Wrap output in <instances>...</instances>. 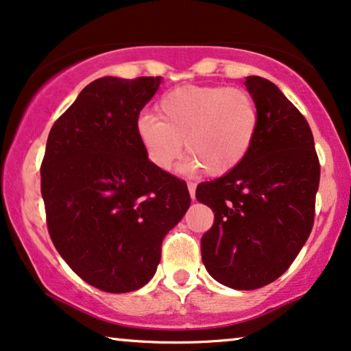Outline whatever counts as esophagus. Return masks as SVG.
Returning <instances> with one entry per match:
<instances>
[{
  "label": "esophagus",
  "instance_id": "esophagus-1",
  "mask_svg": "<svg viewBox=\"0 0 351 351\" xmlns=\"http://www.w3.org/2000/svg\"><path fill=\"white\" fill-rule=\"evenodd\" d=\"M188 189H189V194H191V199H195V184L194 183H188Z\"/></svg>",
  "mask_w": 351,
  "mask_h": 351
}]
</instances>
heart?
<instances>
[{
  "label": "heart",
  "instance_id": "heart-1",
  "mask_svg": "<svg viewBox=\"0 0 351 351\" xmlns=\"http://www.w3.org/2000/svg\"><path fill=\"white\" fill-rule=\"evenodd\" d=\"M260 112L249 91L230 86H178L162 95L156 117L144 115L136 134L149 162L170 170L184 149V171L210 176L234 171L254 147Z\"/></svg>",
  "mask_w": 351,
  "mask_h": 351
}]
</instances>
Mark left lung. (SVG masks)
<instances>
[{
    "instance_id": "1",
    "label": "left lung",
    "mask_w": 351,
    "mask_h": 351,
    "mask_svg": "<svg viewBox=\"0 0 351 351\" xmlns=\"http://www.w3.org/2000/svg\"><path fill=\"white\" fill-rule=\"evenodd\" d=\"M260 127L234 171L197 186L195 197L215 213L200 241L210 276L237 291L263 287L287 271L315 221L319 158L310 125L282 91L247 77Z\"/></svg>"
}]
</instances>
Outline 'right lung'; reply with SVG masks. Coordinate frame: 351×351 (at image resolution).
Segmentation results:
<instances>
[{"mask_svg": "<svg viewBox=\"0 0 351 351\" xmlns=\"http://www.w3.org/2000/svg\"><path fill=\"white\" fill-rule=\"evenodd\" d=\"M160 77H102L51 128L41 195L51 241L83 281L104 292L143 287L162 241L191 205L188 186L154 167L136 134Z\"/></svg>", "mask_w": 351, "mask_h": 351, "instance_id": "right-lung-1", "label": "right lung"}]
</instances>
